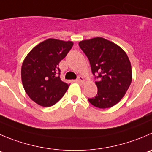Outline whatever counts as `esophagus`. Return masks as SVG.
Instances as JSON below:
<instances>
[{
    "mask_svg": "<svg viewBox=\"0 0 152 152\" xmlns=\"http://www.w3.org/2000/svg\"><path fill=\"white\" fill-rule=\"evenodd\" d=\"M76 81H77L78 83H80V84H84L85 83L84 78H83L82 76H78V77H77V79Z\"/></svg>",
    "mask_w": 152,
    "mask_h": 152,
    "instance_id": "34e87169",
    "label": "esophagus"
}]
</instances>
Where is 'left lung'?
<instances>
[{
  "mask_svg": "<svg viewBox=\"0 0 152 152\" xmlns=\"http://www.w3.org/2000/svg\"><path fill=\"white\" fill-rule=\"evenodd\" d=\"M90 63L98 94L88 99L96 107L105 109L120 102L132 81L131 65L127 53L118 45L102 37H95L79 42Z\"/></svg>",
  "mask_w": 152,
  "mask_h": 152,
  "instance_id": "1",
  "label": "left lung"
}]
</instances>
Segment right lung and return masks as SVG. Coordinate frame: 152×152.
<instances>
[{"label":"right lung","mask_w":152,"mask_h":152,"mask_svg":"<svg viewBox=\"0 0 152 152\" xmlns=\"http://www.w3.org/2000/svg\"><path fill=\"white\" fill-rule=\"evenodd\" d=\"M72 41L48 39L28 53L21 66L26 93L42 107H50L62 99L70 84L60 80V62L72 48Z\"/></svg>","instance_id":"obj_1"}]
</instances>
